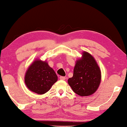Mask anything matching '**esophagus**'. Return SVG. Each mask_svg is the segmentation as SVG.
<instances>
[{
    "instance_id": "obj_1",
    "label": "esophagus",
    "mask_w": 127,
    "mask_h": 127,
    "mask_svg": "<svg viewBox=\"0 0 127 127\" xmlns=\"http://www.w3.org/2000/svg\"><path fill=\"white\" fill-rule=\"evenodd\" d=\"M60 79H61V80H65V77L63 76H61L60 77Z\"/></svg>"
}]
</instances>
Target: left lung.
I'll list each match as a JSON object with an SVG mask.
<instances>
[{"label":"left lung","instance_id":"left-lung-1","mask_svg":"<svg viewBox=\"0 0 127 127\" xmlns=\"http://www.w3.org/2000/svg\"><path fill=\"white\" fill-rule=\"evenodd\" d=\"M101 79V70L97 62L90 54L83 51L81 58L76 61L73 76L68 79V83L75 93L87 96L96 92Z\"/></svg>","mask_w":127,"mask_h":127}]
</instances>
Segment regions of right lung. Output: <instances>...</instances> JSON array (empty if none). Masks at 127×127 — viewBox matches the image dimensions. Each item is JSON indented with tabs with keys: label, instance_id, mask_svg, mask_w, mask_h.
<instances>
[{
	"label": "right lung",
	"instance_id": "1",
	"mask_svg": "<svg viewBox=\"0 0 127 127\" xmlns=\"http://www.w3.org/2000/svg\"><path fill=\"white\" fill-rule=\"evenodd\" d=\"M58 81L54 70L46 61L36 59L27 70L25 82L30 91L40 95L44 94Z\"/></svg>",
	"mask_w": 127,
	"mask_h": 127
}]
</instances>
